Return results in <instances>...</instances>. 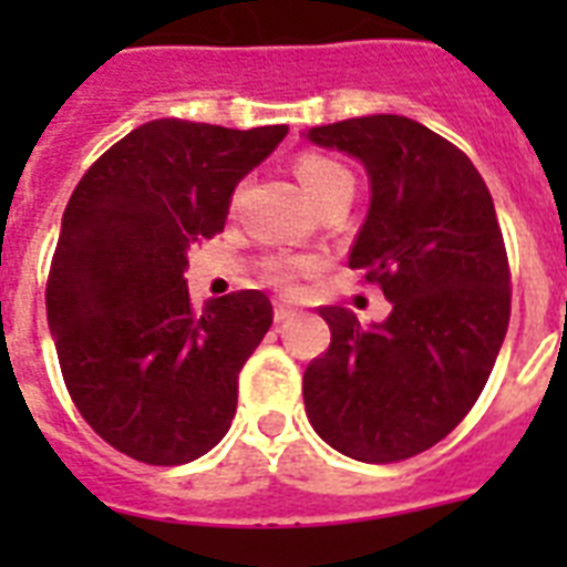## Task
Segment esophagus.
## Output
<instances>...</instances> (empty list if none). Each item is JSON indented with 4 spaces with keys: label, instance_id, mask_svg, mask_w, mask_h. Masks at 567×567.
I'll return each mask as SVG.
<instances>
[{
    "label": "esophagus",
    "instance_id": "obj_1",
    "mask_svg": "<svg viewBox=\"0 0 567 567\" xmlns=\"http://www.w3.org/2000/svg\"><path fill=\"white\" fill-rule=\"evenodd\" d=\"M293 315H297V309H293L291 302H285V300H276V302H274V318H276V323H285V320H291Z\"/></svg>",
    "mask_w": 567,
    "mask_h": 567
}]
</instances>
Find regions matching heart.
<instances>
[{"label": "heart", "instance_id": "b5f03b06", "mask_svg": "<svg viewBox=\"0 0 567 567\" xmlns=\"http://www.w3.org/2000/svg\"><path fill=\"white\" fill-rule=\"evenodd\" d=\"M293 171H297V179H300V185L315 203L332 188H338V185H353V176L341 164H336L332 158H323V155H300ZM274 276L276 279H288L291 270L285 265H274Z\"/></svg>", "mask_w": 567, "mask_h": 567}]
</instances>
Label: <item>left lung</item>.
I'll return each instance as SVG.
<instances>
[{"label":"left lung","instance_id":"obj_1","mask_svg":"<svg viewBox=\"0 0 567 567\" xmlns=\"http://www.w3.org/2000/svg\"><path fill=\"white\" fill-rule=\"evenodd\" d=\"M302 137L362 162L371 205L350 267L391 302L371 327L341 306L320 309L332 344L306 368V414L350 458L417 456L471 412L509 327L492 194L471 158L417 120L368 114Z\"/></svg>","mask_w":567,"mask_h":567}]
</instances>
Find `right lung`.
I'll return each mask as SVG.
<instances>
[{
	"instance_id": "obj_1",
	"label": "right lung",
	"mask_w": 567,
	"mask_h": 567,
	"mask_svg": "<svg viewBox=\"0 0 567 567\" xmlns=\"http://www.w3.org/2000/svg\"><path fill=\"white\" fill-rule=\"evenodd\" d=\"M288 135L150 120L75 185L47 320L75 409L146 465H185L229 432L238 373L274 323L261 291L190 309L188 249L226 226L231 194Z\"/></svg>"
}]
</instances>
